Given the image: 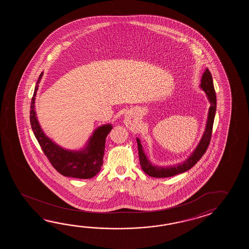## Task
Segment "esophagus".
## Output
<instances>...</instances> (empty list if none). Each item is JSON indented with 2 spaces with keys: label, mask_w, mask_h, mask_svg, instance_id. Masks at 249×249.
Segmentation results:
<instances>
[{
  "label": "esophagus",
  "mask_w": 249,
  "mask_h": 249,
  "mask_svg": "<svg viewBox=\"0 0 249 249\" xmlns=\"http://www.w3.org/2000/svg\"><path fill=\"white\" fill-rule=\"evenodd\" d=\"M124 124H125L127 127H129V128L136 125V122L133 120L132 116L129 115V114H126V115L124 116Z\"/></svg>",
  "instance_id": "obj_1"
}]
</instances>
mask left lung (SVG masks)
Wrapping results in <instances>:
<instances>
[{
    "instance_id": "1",
    "label": "left lung",
    "mask_w": 249,
    "mask_h": 249,
    "mask_svg": "<svg viewBox=\"0 0 249 249\" xmlns=\"http://www.w3.org/2000/svg\"><path fill=\"white\" fill-rule=\"evenodd\" d=\"M200 89L205 91L207 95V100L210 102V107L208 109V115H207V124L205 131L203 132L201 139L198 144L196 145V148L191 152L188 158L178 164H173V165H164L160 166L154 164L150 162L147 155L143 149L142 145L141 142V140L137 138L138 150H139V158H140V164L142 166V169L145 174L155 177V178H165V177H171L174 175H179L185 173L186 171L191 169L192 166H194L197 163V161L201 159L202 156L205 154L207 150V147L210 142L211 139L212 129L216 111V95L215 90L213 87V82L212 77L211 73L206 69L204 74L202 75L201 84L199 85Z\"/></svg>"
}]
</instances>
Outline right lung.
I'll return each mask as SVG.
<instances>
[{"label": "right lung", "instance_id": "obj_1", "mask_svg": "<svg viewBox=\"0 0 249 249\" xmlns=\"http://www.w3.org/2000/svg\"><path fill=\"white\" fill-rule=\"evenodd\" d=\"M43 72L38 77L30 107V123L33 132L53 167L60 175L77 179H90L101 171L107 134L111 131V124L97 127L85 146L80 149H68L54 142L43 132L36 111V97Z\"/></svg>", "mask_w": 249, "mask_h": 249}]
</instances>
